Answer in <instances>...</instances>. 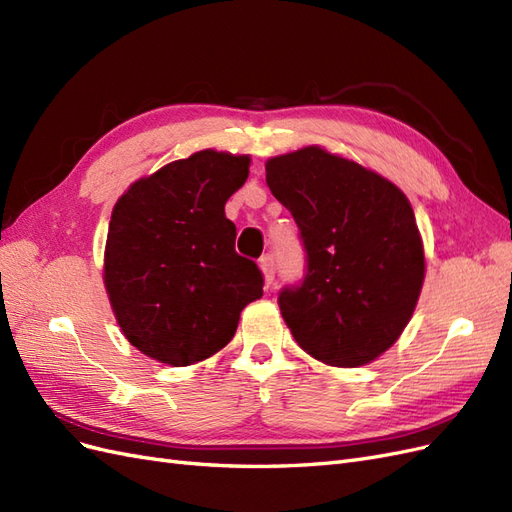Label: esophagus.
Wrapping results in <instances>:
<instances>
[{
    "instance_id": "1",
    "label": "esophagus",
    "mask_w": 512,
    "mask_h": 512,
    "mask_svg": "<svg viewBox=\"0 0 512 512\" xmlns=\"http://www.w3.org/2000/svg\"><path fill=\"white\" fill-rule=\"evenodd\" d=\"M259 268H261V272H264L266 285H272V281H274V272H276V266H274V257H272L270 253H266L264 257L259 259Z\"/></svg>"
}]
</instances>
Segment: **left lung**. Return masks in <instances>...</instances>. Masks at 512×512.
<instances>
[{"label": "left lung", "mask_w": 512, "mask_h": 512, "mask_svg": "<svg viewBox=\"0 0 512 512\" xmlns=\"http://www.w3.org/2000/svg\"><path fill=\"white\" fill-rule=\"evenodd\" d=\"M270 193L294 216L304 276L279 294L296 343L332 367H360L401 337L425 279L410 201L382 175L321 148L270 158Z\"/></svg>", "instance_id": "obj_1"}]
</instances>
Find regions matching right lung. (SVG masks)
<instances>
[{
    "instance_id": "add662e5",
    "label": "right lung",
    "mask_w": 512,
    "mask_h": 512,
    "mask_svg": "<svg viewBox=\"0 0 512 512\" xmlns=\"http://www.w3.org/2000/svg\"><path fill=\"white\" fill-rule=\"evenodd\" d=\"M248 156L203 150L135 182L111 214L105 287L124 337L158 362L186 367L236 334L264 274L236 253L227 199Z\"/></svg>"
}]
</instances>
